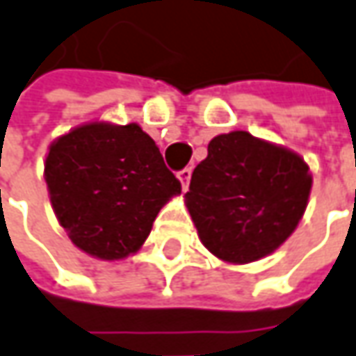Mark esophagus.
Returning a JSON list of instances; mask_svg holds the SVG:
<instances>
[{
    "label": "esophagus",
    "instance_id": "obj_1",
    "mask_svg": "<svg viewBox=\"0 0 356 356\" xmlns=\"http://www.w3.org/2000/svg\"><path fill=\"white\" fill-rule=\"evenodd\" d=\"M179 181H181V187L183 189H187L189 187V181H191V167H185V169H181L177 173Z\"/></svg>",
    "mask_w": 356,
    "mask_h": 356
}]
</instances>
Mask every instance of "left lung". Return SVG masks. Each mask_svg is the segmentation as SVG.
Wrapping results in <instances>:
<instances>
[{
	"label": "left lung",
	"mask_w": 356,
	"mask_h": 356,
	"mask_svg": "<svg viewBox=\"0 0 356 356\" xmlns=\"http://www.w3.org/2000/svg\"><path fill=\"white\" fill-rule=\"evenodd\" d=\"M303 157L248 131L220 134L195 167L185 204L204 248L230 264L277 250L300 225L312 193Z\"/></svg>",
	"instance_id": "1"
}]
</instances>
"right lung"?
Instances as JSON below:
<instances>
[{"instance_id":"add662e5","label":"right lung","mask_w":356,"mask_h":356,"mask_svg":"<svg viewBox=\"0 0 356 356\" xmlns=\"http://www.w3.org/2000/svg\"><path fill=\"white\" fill-rule=\"evenodd\" d=\"M44 181L72 244L100 260L136 254L157 213L181 193L155 141L138 126L90 122L56 138Z\"/></svg>"}]
</instances>
